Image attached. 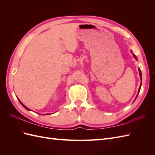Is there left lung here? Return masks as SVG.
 <instances>
[{"mask_svg": "<svg viewBox=\"0 0 155 155\" xmlns=\"http://www.w3.org/2000/svg\"><path fill=\"white\" fill-rule=\"evenodd\" d=\"M133 53V52H132ZM133 56H134V58L136 59H137V56H136L135 55H134L133 54ZM139 74H140V79H141V84H140V88H139V89H138V94H137V97H136V98H135V100L137 99V97H138V94H139V92H140V88H141V86H142V72H141V70H140V69L139 68Z\"/></svg>", "mask_w": 155, "mask_h": 155, "instance_id": "1", "label": "left lung"}]
</instances>
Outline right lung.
I'll list each match as a JSON object with an SVG mask.
<instances>
[{
  "mask_svg": "<svg viewBox=\"0 0 155 155\" xmlns=\"http://www.w3.org/2000/svg\"><path fill=\"white\" fill-rule=\"evenodd\" d=\"M18 101H19V102H20V103H21V105H22V106H23V107H25V109H27V110H30V109H28V108H27V107H26V106H25V105H23V104H22V103H21V101H20V100H18Z\"/></svg>",
  "mask_w": 155,
  "mask_h": 155,
  "instance_id": "obj_1",
  "label": "right lung"
}]
</instances>
